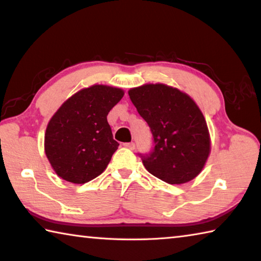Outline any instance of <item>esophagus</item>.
Returning a JSON list of instances; mask_svg holds the SVG:
<instances>
[{
    "instance_id": "1",
    "label": "esophagus",
    "mask_w": 261,
    "mask_h": 261,
    "mask_svg": "<svg viewBox=\"0 0 261 261\" xmlns=\"http://www.w3.org/2000/svg\"><path fill=\"white\" fill-rule=\"evenodd\" d=\"M123 145H124V147L129 148V149H134L135 148V143H125V144H123Z\"/></svg>"
}]
</instances>
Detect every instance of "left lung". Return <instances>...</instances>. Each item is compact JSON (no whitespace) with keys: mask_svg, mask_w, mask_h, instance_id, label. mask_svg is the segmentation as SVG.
<instances>
[{"mask_svg":"<svg viewBox=\"0 0 261 261\" xmlns=\"http://www.w3.org/2000/svg\"><path fill=\"white\" fill-rule=\"evenodd\" d=\"M129 96L151 129L154 147L138 155L146 169L169 184L199 175L211 152L205 117L188 94L165 84L131 88Z\"/></svg>","mask_w":261,"mask_h":261,"instance_id":"1","label":"left lung"}]
</instances>
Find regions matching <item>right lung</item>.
Returning <instances> with one entry per match:
<instances>
[{"instance_id":"add662e5","label":"right lung","mask_w":261,"mask_h":261,"mask_svg":"<svg viewBox=\"0 0 261 261\" xmlns=\"http://www.w3.org/2000/svg\"><path fill=\"white\" fill-rule=\"evenodd\" d=\"M121 88L93 85L61 106L48 123L45 152L55 173L68 182H90L107 168L118 148L107 115L120 101Z\"/></svg>"}]
</instances>
